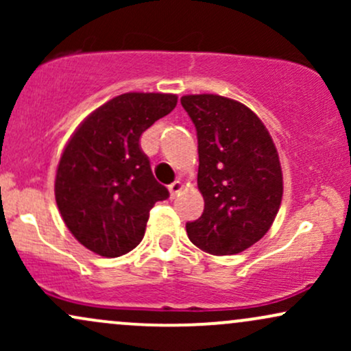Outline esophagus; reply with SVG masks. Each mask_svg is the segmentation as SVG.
I'll return each instance as SVG.
<instances>
[{
	"mask_svg": "<svg viewBox=\"0 0 351 351\" xmlns=\"http://www.w3.org/2000/svg\"><path fill=\"white\" fill-rule=\"evenodd\" d=\"M168 189H170V196H171V198H175V196L178 195L181 189H183V183H181L180 180L173 181L170 186H168Z\"/></svg>",
	"mask_w": 351,
	"mask_h": 351,
	"instance_id": "34e87169",
	"label": "esophagus"
}]
</instances>
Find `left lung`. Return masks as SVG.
Listing matches in <instances>:
<instances>
[{"instance_id": "1", "label": "left lung", "mask_w": 351, "mask_h": 351, "mask_svg": "<svg viewBox=\"0 0 351 351\" xmlns=\"http://www.w3.org/2000/svg\"><path fill=\"white\" fill-rule=\"evenodd\" d=\"M198 136V188L204 211L186 223L201 251L231 256L263 237L280 208L279 153L251 108L215 94L183 95Z\"/></svg>"}]
</instances>
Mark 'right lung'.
I'll list each match as a JSON object with an SVG mask.
<instances>
[{
    "label": "right lung",
    "mask_w": 351,
    "mask_h": 351,
    "mask_svg": "<svg viewBox=\"0 0 351 351\" xmlns=\"http://www.w3.org/2000/svg\"><path fill=\"white\" fill-rule=\"evenodd\" d=\"M176 102L173 94H122L92 112L67 142L56 203L72 236L92 252L119 257L135 249L150 209L170 196L153 176L140 136Z\"/></svg>",
    "instance_id": "add662e5"
}]
</instances>
